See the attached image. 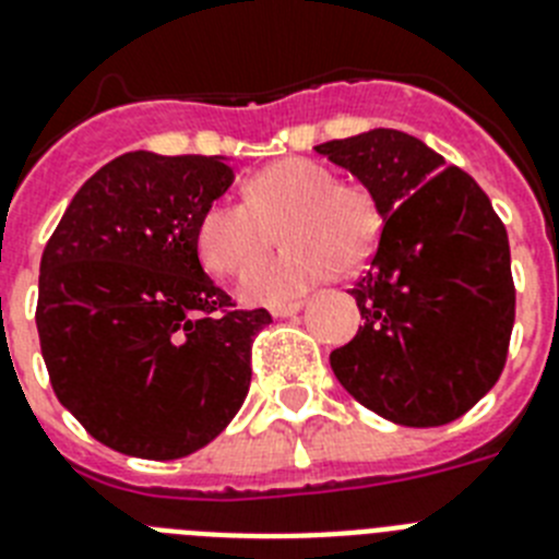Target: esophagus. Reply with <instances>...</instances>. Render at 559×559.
Masks as SVG:
<instances>
[{
    "label": "esophagus",
    "mask_w": 559,
    "mask_h": 559,
    "mask_svg": "<svg viewBox=\"0 0 559 559\" xmlns=\"http://www.w3.org/2000/svg\"><path fill=\"white\" fill-rule=\"evenodd\" d=\"M304 309V301H289V304H275V307H270L272 318H289L295 316V312H301Z\"/></svg>",
    "instance_id": "obj_1"
}]
</instances>
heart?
<instances>
[{
  "mask_svg": "<svg viewBox=\"0 0 559 559\" xmlns=\"http://www.w3.org/2000/svg\"><path fill=\"white\" fill-rule=\"evenodd\" d=\"M247 201H213L199 218L201 261L222 275H241L281 231L288 250L241 281L250 304H278L307 293L330 275L364 270L383 233L381 204L358 181H337L312 158H281L243 187Z\"/></svg>",
  "mask_w": 559,
  "mask_h": 559,
  "instance_id": "b5f03b06",
  "label": "heart"
}]
</instances>
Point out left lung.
<instances>
[{
	"label": "left lung",
	"instance_id": "1",
	"mask_svg": "<svg viewBox=\"0 0 559 559\" xmlns=\"http://www.w3.org/2000/svg\"><path fill=\"white\" fill-rule=\"evenodd\" d=\"M374 192L381 243L349 289L364 326L330 355L341 386L401 426H443L497 383L514 326L503 222L461 167L401 130L318 144Z\"/></svg>",
	"mask_w": 559,
	"mask_h": 559
}]
</instances>
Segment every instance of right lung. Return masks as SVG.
<instances>
[{
	"label": "right lung",
	"mask_w": 559,
	"mask_h": 559,
	"mask_svg": "<svg viewBox=\"0 0 559 559\" xmlns=\"http://www.w3.org/2000/svg\"><path fill=\"white\" fill-rule=\"evenodd\" d=\"M222 156L112 158L82 185L39 266L41 358L64 409L105 447L176 461L218 438L252 378L266 309L201 270V213L233 185Z\"/></svg>",
	"instance_id": "obj_1"
}]
</instances>
